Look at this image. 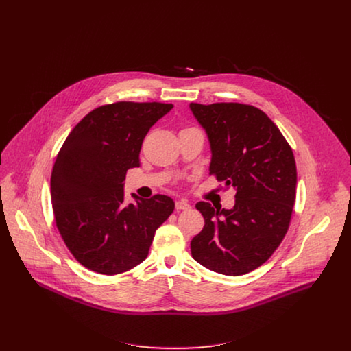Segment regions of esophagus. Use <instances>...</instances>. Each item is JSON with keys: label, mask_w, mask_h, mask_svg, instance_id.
<instances>
[{"label": "esophagus", "mask_w": 351, "mask_h": 351, "mask_svg": "<svg viewBox=\"0 0 351 351\" xmlns=\"http://www.w3.org/2000/svg\"><path fill=\"white\" fill-rule=\"evenodd\" d=\"M189 208H191V204L188 201L181 200L176 202V209L177 210H186Z\"/></svg>", "instance_id": "34e87169"}]
</instances>
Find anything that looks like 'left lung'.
Masks as SVG:
<instances>
[{
    "instance_id": "obj_1",
    "label": "left lung",
    "mask_w": 351,
    "mask_h": 351,
    "mask_svg": "<svg viewBox=\"0 0 351 351\" xmlns=\"http://www.w3.org/2000/svg\"><path fill=\"white\" fill-rule=\"evenodd\" d=\"M212 151L209 174L235 189L232 209L196 204L205 220L191 242L204 267L242 276L265 263L288 232L296 199L293 151L261 109L239 102L191 104Z\"/></svg>"
}]
</instances>
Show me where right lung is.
<instances>
[{"instance_id": "add662e5", "label": "right lung", "mask_w": 351, "mask_h": 351, "mask_svg": "<svg viewBox=\"0 0 351 351\" xmlns=\"http://www.w3.org/2000/svg\"><path fill=\"white\" fill-rule=\"evenodd\" d=\"M173 104L119 101L89 112L69 134L51 174L56 228L86 269L113 276L146 259L156 228L174 210L163 195L124 204L127 170L139 166L151 127Z\"/></svg>"}]
</instances>
